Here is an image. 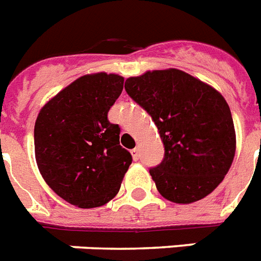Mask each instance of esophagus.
Here are the masks:
<instances>
[{
    "label": "esophagus",
    "instance_id": "1",
    "mask_svg": "<svg viewBox=\"0 0 261 261\" xmlns=\"http://www.w3.org/2000/svg\"><path fill=\"white\" fill-rule=\"evenodd\" d=\"M130 153H132L133 159L135 160L140 159V149H139V148H133L132 151H130Z\"/></svg>",
    "mask_w": 261,
    "mask_h": 261
}]
</instances>
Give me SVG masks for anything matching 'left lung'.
<instances>
[{"instance_id":"left-lung-1","label":"left lung","mask_w":261,"mask_h":261,"mask_svg":"<svg viewBox=\"0 0 261 261\" xmlns=\"http://www.w3.org/2000/svg\"><path fill=\"white\" fill-rule=\"evenodd\" d=\"M125 90L158 126L164 159L149 170L156 189L174 203L209 195L228 174L236 132L221 93L182 70H153L130 76Z\"/></svg>"}]
</instances>
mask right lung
Here are the masks:
<instances>
[{
    "mask_svg": "<svg viewBox=\"0 0 261 261\" xmlns=\"http://www.w3.org/2000/svg\"><path fill=\"white\" fill-rule=\"evenodd\" d=\"M122 89L124 78L117 74L83 75L51 98L35 122L41 176L81 209L113 199L132 163V155L120 145V126L108 120Z\"/></svg>",
    "mask_w": 261,
    "mask_h": 261,
    "instance_id": "1",
    "label": "right lung"
}]
</instances>
